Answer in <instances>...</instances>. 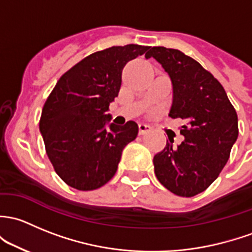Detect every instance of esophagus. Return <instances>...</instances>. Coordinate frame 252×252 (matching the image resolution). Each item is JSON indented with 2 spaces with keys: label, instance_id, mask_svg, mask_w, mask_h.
<instances>
[{
  "label": "esophagus",
  "instance_id": "1",
  "mask_svg": "<svg viewBox=\"0 0 252 252\" xmlns=\"http://www.w3.org/2000/svg\"><path fill=\"white\" fill-rule=\"evenodd\" d=\"M150 131H151L150 126H147V124H145V123L139 124V134L140 135H145V134L150 133Z\"/></svg>",
  "mask_w": 252,
  "mask_h": 252
}]
</instances>
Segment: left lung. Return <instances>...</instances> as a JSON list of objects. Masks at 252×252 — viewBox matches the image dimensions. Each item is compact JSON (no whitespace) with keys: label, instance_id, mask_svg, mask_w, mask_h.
<instances>
[{"label":"left lung","instance_id":"obj_1","mask_svg":"<svg viewBox=\"0 0 252 252\" xmlns=\"http://www.w3.org/2000/svg\"><path fill=\"white\" fill-rule=\"evenodd\" d=\"M155 58L170 76L173 105L169 116L181 118L185 140L166 146L153 158L158 181L174 194L193 197L217 179L238 139V116L223 87L193 58L177 49L153 47Z\"/></svg>","mask_w":252,"mask_h":252}]
</instances>
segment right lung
Masks as SVG:
<instances>
[{"label": "right lung", "mask_w": 252, "mask_h": 252, "mask_svg": "<svg viewBox=\"0 0 252 252\" xmlns=\"http://www.w3.org/2000/svg\"><path fill=\"white\" fill-rule=\"evenodd\" d=\"M148 49L126 44L93 53L66 71L47 97L39 131L55 173L68 186L93 190L115 176L122 151L136 139L139 126L129 121L106 128V112L118 96L126 63Z\"/></svg>", "instance_id": "right-lung-1"}]
</instances>
